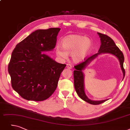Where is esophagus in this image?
<instances>
[{"label":"esophagus","instance_id":"esophagus-1","mask_svg":"<svg viewBox=\"0 0 130 130\" xmlns=\"http://www.w3.org/2000/svg\"><path fill=\"white\" fill-rule=\"evenodd\" d=\"M72 65L70 64H67V68L68 69H71L72 68Z\"/></svg>","mask_w":130,"mask_h":130}]
</instances>
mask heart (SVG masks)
<instances>
[{
	"label": "heart",
	"mask_w": 130,
	"mask_h": 130,
	"mask_svg": "<svg viewBox=\"0 0 130 130\" xmlns=\"http://www.w3.org/2000/svg\"><path fill=\"white\" fill-rule=\"evenodd\" d=\"M92 41L85 36L80 35H70L62 41V47H58L56 52L58 55L66 58L67 54L71 55L75 62L84 60L90 53L92 48Z\"/></svg>",
	"instance_id": "1"
}]
</instances>
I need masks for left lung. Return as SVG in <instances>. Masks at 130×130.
<instances>
[{"label": "left lung", "mask_w": 130, "mask_h": 130, "mask_svg": "<svg viewBox=\"0 0 130 130\" xmlns=\"http://www.w3.org/2000/svg\"><path fill=\"white\" fill-rule=\"evenodd\" d=\"M98 34L100 38L101 43L98 53L89 57L85 61L82 62L81 63L75 66L74 67L76 70L74 71V86L77 94L82 100L90 103V104L94 105L101 104V103L108 100V99L100 101H93L88 98L85 94L84 91V76L82 70H84L86 68V67L93 60H94L96 57H97L98 55L102 53H110L116 56L118 58L123 74V79L125 74V69H124L123 67L124 57L122 52L116 45L113 40L109 36L99 32H98Z\"/></svg>", "instance_id": "obj_1"}]
</instances>
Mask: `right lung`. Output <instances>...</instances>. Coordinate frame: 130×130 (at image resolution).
I'll list each match as a JSON object with an SVG mask.
<instances>
[{"label":"right lung","instance_id":"add662e5","mask_svg":"<svg viewBox=\"0 0 130 130\" xmlns=\"http://www.w3.org/2000/svg\"><path fill=\"white\" fill-rule=\"evenodd\" d=\"M60 30H36L14 49L8 72L13 89L24 99L44 101L55 91L66 64L58 63L44 52L54 49Z\"/></svg>","mask_w":130,"mask_h":130}]
</instances>
